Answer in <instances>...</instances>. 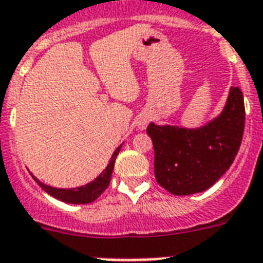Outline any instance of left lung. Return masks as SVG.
<instances>
[{
  "mask_svg": "<svg viewBox=\"0 0 263 263\" xmlns=\"http://www.w3.org/2000/svg\"><path fill=\"white\" fill-rule=\"evenodd\" d=\"M243 93L232 87L224 111L199 129L149 123L146 133L155 149V176L174 195L206 190L234 163L245 130Z\"/></svg>",
  "mask_w": 263,
  "mask_h": 263,
  "instance_id": "1",
  "label": "left lung"
}]
</instances>
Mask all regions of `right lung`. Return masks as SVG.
<instances>
[{"label":"right lung","mask_w":263,"mask_h":263,"mask_svg":"<svg viewBox=\"0 0 263 263\" xmlns=\"http://www.w3.org/2000/svg\"><path fill=\"white\" fill-rule=\"evenodd\" d=\"M119 149H121V146H118V148L115 149V152L112 153L110 163H108V165L106 167V170H104V171H103L95 180H92L91 183L85 184V186H81V187L55 189V187H51V186H47V184L45 183H42V182H39V180H37L33 175L32 178L36 180L37 184H39V186H41V187L43 189L47 194L52 195L54 198L60 199V201H62V202H66V203L93 202L99 195L106 190L107 186L110 184L111 174H112V170H114L115 159H117V156H118Z\"/></svg>","instance_id":"right-lung-1"}]
</instances>
